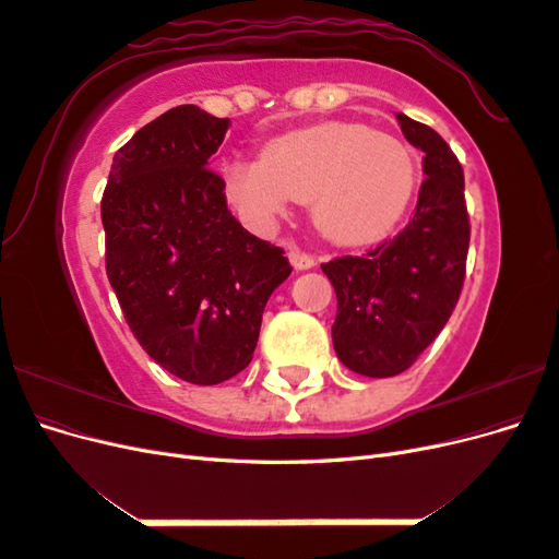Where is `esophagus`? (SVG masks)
Here are the masks:
<instances>
[{"instance_id": "34e87169", "label": "esophagus", "mask_w": 559, "mask_h": 559, "mask_svg": "<svg viewBox=\"0 0 559 559\" xmlns=\"http://www.w3.org/2000/svg\"><path fill=\"white\" fill-rule=\"evenodd\" d=\"M289 263L294 265V270H310V267H314V257H310V253H306V251L292 249L289 251Z\"/></svg>"}]
</instances>
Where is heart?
I'll use <instances>...</instances> for the list:
<instances>
[{"label": "heart", "instance_id": "heart-1", "mask_svg": "<svg viewBox=\"0 0 559 559\" xmlns=\"http://www.w3.org/2000/svg\"><path fill=\"white\" fill-rule=\"evenodd\" d=\"M226 195L253 228L312 202L317 230L335 245H368L408 210L417 167L411 148L361 123H321L270 142L261 160H233Z\"/></svg>", "mask_w": 559, "mask_h": 559}]
</instances>
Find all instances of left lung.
<instances>
[{
    "instance_id": "obj_1",
    "label": "left lung",
    "mask_w": 559,
    "mask_h": 559,
    "mask_svg": "<svg viewBox=\"0 0 559 559\" xmlns=\"http://www.w3.org/2000/svg\"><path fill=\"white\" fill-rule=\"evenodd\" d=\"M403 138L419 148L425 181L413 222L366 257L321 265L337 312L331 326L337 359L366 378L411 368L460 300L468 253L464 173L441 134L396 114Z\"/></svg>"
}]
</instances>
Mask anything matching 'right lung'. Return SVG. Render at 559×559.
I'll return each instance as SVG.
<instances>
[{
  "mask_svg": "<svg viewBox=\"0 0 559 559\" xmlns=\"http://www.w3.org/2000/svg\"><path fill=\"white\" fill-rule=\"evenodd\" d=\"M228 118L195 105L158 116L116 151L103 195L107 277L130 331L191 384L238 376L265 302L292 275L284 251L228 212L210 167Z\"/></svg>",
  "mask_w": 559,
  "mask_h": 559,
  "instance_id": "1",
  "label": "right lung"
}]
</instances>
